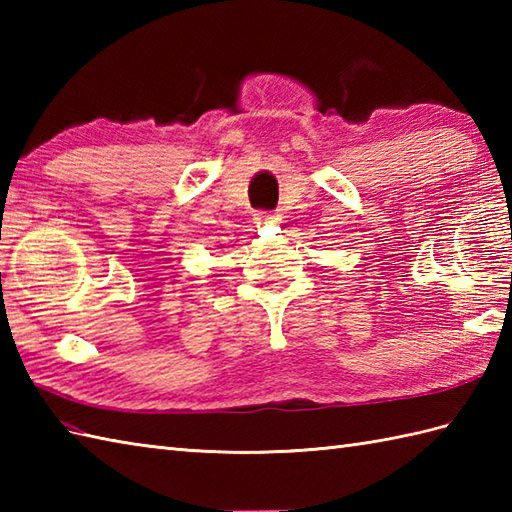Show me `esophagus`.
I'll return each mask as SVG.
<instances>
[{
	"instance_id": "esophagus-1",
	"label": "esophagus",
	"mask_w": 512,
	"mask_h": 512,
	"mask_svg": "<svg viewBox=\"0 0 512 512\" xmlns=\"http://www.w3.org/2000/svg\"><path fill=\"white\" fill-rule=\"evenodd\" d=\"M279 220V215L275 213H259L257 215V224H275Z\"/></svg>"
}]
</instances>
